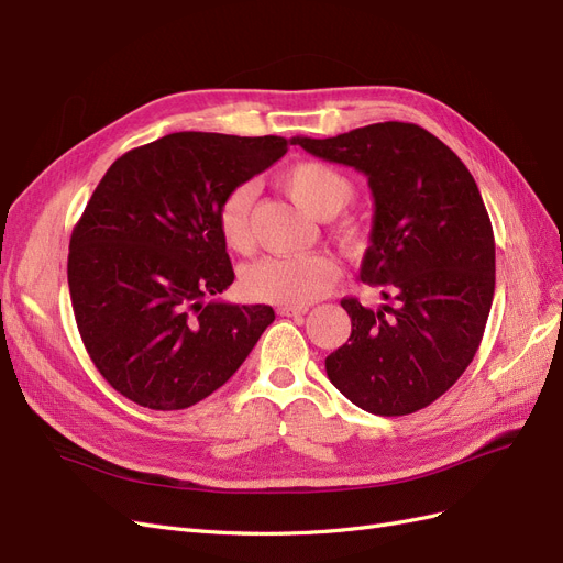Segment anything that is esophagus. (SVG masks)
<instances>
[{"label": "esophagus", "instance_id": "obj_1", "mask_svg": "<svg viewBox=\"0 0 563 563\" xmlns=\"http://www.w3.org/2000/svg\"><path fill=\"white\" fill-rule=\"evenodd\" d=\"M277 314H282V317H302V314H308V308H277Z\"/></svg>", "mask_w": 563, "mask_h": 563}]
</instances>
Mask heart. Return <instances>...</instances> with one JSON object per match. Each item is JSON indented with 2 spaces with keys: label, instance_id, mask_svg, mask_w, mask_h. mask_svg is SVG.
Returning <instances> with one entry per match:
<instances>
[{
  "label": "heart",
  "instance_id": "heart-1",
  "mask_svg": "<svg viewBox=\"0 0 563 563\" xmlns=\"http://www.w3.org/2000/svg\"><path fill=\"white\" fill-rule=\"evenodd\" d=\"M284 192L312 218H333L354 199V183L331 164L300 162L286 168L279 178ZM255 185L240 183L223 197L218 207V230L232 251L251 246V211ZM338 240L350 251L366 244L364 225L347 220L338 228ZM338 279V265L323 253L300 255V258H263L244 269L242 291L258 302L282 305V308H308L319 300Z\"/></svg>",
  "mask_w": 563,
  "mask_h": 563
}]
</instances>
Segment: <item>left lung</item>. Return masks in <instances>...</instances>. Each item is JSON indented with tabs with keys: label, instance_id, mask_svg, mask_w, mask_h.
<instances>
[{
	"label": "left lung",
	"instance_id": "1",
	"mask_svg": "<svg viewBox=\"0 0 563 563\" xmlns=\"http://www.w3.org/2000/svg\"><path fill=\"white\" fill-rule=\"evenodd\" d=\"M310 155L364 174L371 246L360 277L383 288L378 310L340 300L352 319L327 356L329 380L368 413L408 416L463 376L496 291V242L479 187L437 135L383 122L335 139H294Z\"/></svg>",
	"mask_w": 563,
	"mask_h": 563
}]
</instances>
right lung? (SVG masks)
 Instances as JSON below:
<instances>
[{"label":"right lung","instance_id":"obj_1","mask_svg":"<svg viewBox=\"0 0 563 563\" xmlns=\"http://www.w3.org/2000/svg\"><path fill=\"white\" fill-rule=\"evenodd\" d=\"M286 150L279 135L180 131L126 152L98 183L70 236L67 286L84 347L119 395L155 411L207 399L275 321L269 305L216 300L234 282L216 216Z\"/></svg>","mask_w":563,"mask_h":563}]
</instances>
